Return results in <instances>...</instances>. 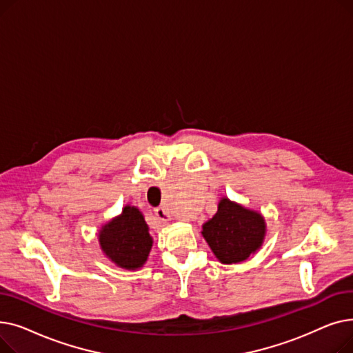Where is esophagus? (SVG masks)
Here are the masks:
<instances>
[{
	"instance_id": "1",
	"label": "esophagus",
	"mask_w": 353,
	"mask_h": 353,
	"mask_svg": "<svg viewBox=\"0 0 353 353\" xmlns=\"http://www.w3.org/2000/svg\"><path fill=\"white\" fill-rule=\"evenodd\" d=\"M154 214H156V217L160 220V221H169L170 220V216H169V213H167V210L164 209V208H156L154 209Z\"/></svg>"
}]
</instances>
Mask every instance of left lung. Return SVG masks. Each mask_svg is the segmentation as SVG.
<instances>
[{
  "mask_svg": "<svg viewBox=\"0 0 353 353\" xmlns=\"http://www.w3.org/2000/svg\"><path fill=\"white\" fill-rule=\"evenodd\" d=\"M203 237L221 263H237L262 246L263 217L229 199H221L217 213L203 225Z\"/></svg>",
  "mask_w": 353,
  "mask_h": 353,
  "instance_id": "1",
  "label": "left lung"
}]
</instances>
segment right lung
I'll return each instance as SVG.
<instances>
[{"mask_svg": "<svg viewBox=\"0 0 353 353\" xmlns=\"http://www.w3.org/2000/svg\"><path fill=\"white\" fill-rule=\"evenodd\" d=\"M99 240L105 256L124 269L141 268L153 245L143 214L132 206L103 228Z\"/></svg>", "mask_w": 353, "mask_h": 353, "instance_id": "1", "label": "right lung"}]
</instances>
